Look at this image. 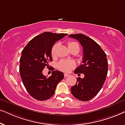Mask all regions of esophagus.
Wrapping results in <instances>:
<instances>
[{"instance_id": "34e87169", "label": "esophagus", "mask_w": 125, "mask_h": 125, "mask_svg": "<svg viewBox=\"0 0 125 125\" xmlns=\"http://www.w3.org/2000/svg\"><path fill=\"white\" fill-rule=\"evenodd\" d=\"M69 76V74H67V73H65L64 74V77H68Z\"/></svg>"}]
</instances>
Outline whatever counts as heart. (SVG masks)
<instances>
[{"mask_svg":"<svg viewBox=\"0 0 125 125\" xmlns=\"http://www.w3.org/2000/svg\"><path fill=\"white\" fill-rule=\"evenodd\" d=\"M58 47V44H54L51 49V55L54 56L56 54V50ZM68 47L69 50L73 48H77L79 51V45L77 42H68ZM75 66V63L74 61L71 60H61L58 63L57 67L60 71L65 72H68L73 69Z\"/></svg>","mask_w":125,"mask_h":125,"instance_id":"heart-1","label":"heart"}]
</instances>
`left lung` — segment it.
<instances>
[{
	"instance_id": "left-lung-1",
	"label": "left lung",
	"mask_w": 125,
	"mask_h": 125,
	"mask_svg": "<svg viewBox=\"0 0 125 125\" xmlns=\"http://www.w3.org/2000/svg\"><path fill=\"white\" fill-rule=\"evenodd\" d=\"M69 37L77 40L83 48V64L74 73L85 76L77 78L76 84L71 87V93L78 100L87 101L97 94L105 83L108 70L106 54L94 40L86 35L71 34Z\"/></svg>"
}]
</instances>
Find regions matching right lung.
<instances>
[{
	"label": "right lung",
	"instance_id": "obj_1",
	"mask_svg": "<svg viewBox=\"0 0 125 125\" xmlns=\"http://www.w3.org/2000/svg\"><path fill=\"white\" fill-rule=\"evenodd\" d=\"M45 32L33 37L21 52L19 71L22 81L28 93L36 100L44 101L53 95L57 83L64 73L53 71L49 77L42 74L45 66L52 61L51 49L54 42L67 35Z\"/></svg>",
	"mask_w": 125,
	"mask_h": 125
}]
</instances>
